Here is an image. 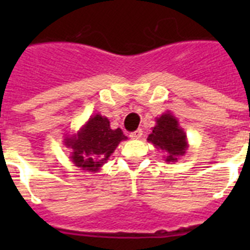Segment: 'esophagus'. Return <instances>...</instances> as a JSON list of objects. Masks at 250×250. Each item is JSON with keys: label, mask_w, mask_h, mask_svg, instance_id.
<instances>
[{"label": "esophagus", "mask_w": 250, "mask_h": 250, "mask_svg": "<svg viewBox=\"0 0 250 250\" xmlns=\"http://www.w3.org/2000/svg\"><path fill=\"white\" fill-rule=\"evenodd\" d=\"M141 135H143V130L141 129H138V130H135V131H132V132H130V138L131 139H134V140H138V139H140L141 138Z\"/></svg>", "instance_id": "esophagus-1"}]
</instances>
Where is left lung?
<instances>
[{
	"instance_id": "8db88e82",
	"label": "left lung",
	"mask_w": 250,
	"mask_h": 250,
	"mask_svg": "<svg viewBox=\"0 0 250 250\" xmlns=\"http://www.w3.org/2000/svg\"><path fill=\"white\" fill-rule=\"evenodd\" d=\"M147 141L156 149L167 152V163H175L179 156L184 155L188 149L187 134L179 126V123L171 112L163 114L156 119V125L147 136Z\"/></svg>"
}]
</instances>
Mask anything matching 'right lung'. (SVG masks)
<instances>
[{
  "label": "right lung",
  "mask_w": 250,
  "mask_h": 250,
  "mask_svg": "<svg viewBox=\"0 0 250 250\" xmlns=\"http://www.w3.org/2000/svg\"><path fill=\"white\" fill-rule=\"evenodd\" d=\"M120 127L112 130L109 119L94 115L77 131L67 136L65 145L71 149V161L86 171H98L123 140H126Z\"/></svg>",
  "instance_id": "1"
}]
</instances>
